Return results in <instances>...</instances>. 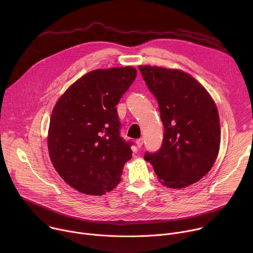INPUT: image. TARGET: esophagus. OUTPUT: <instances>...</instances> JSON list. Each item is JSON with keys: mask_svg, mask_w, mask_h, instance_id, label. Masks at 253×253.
I'll return each instance as SVG.
<instances>
[{"mask_svg": "<svg viewBox=\"0 0 253 253\" xmlns=\"http://www.w3.org/2000/svg\"><path fill=\"white\" fill-rule=\"evenodd\" d=\"M143 142H144V141H143V139H142V138H140V139H137V140H136V145H137V147H138V148H141V147L143 146Z\"/></svg>", "mask_w": 253, "mask_h": 253, "instance_id": "1", "label": "esophagus"}]
</instances>
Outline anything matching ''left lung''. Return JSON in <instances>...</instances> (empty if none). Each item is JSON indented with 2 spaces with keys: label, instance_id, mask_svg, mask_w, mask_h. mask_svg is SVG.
<instances>
[{
  "label": "left lung",
  "instance_id": "left-lung-1",
  "mask_svg": "<svg viewBox=\"0 0 253 253\" xmlns=\"http://www.w3.org/2000/svg\"><path fill=\"white\" fill-rule=\"evenodd\" d=\"M148 89L158 102L163 142L146 152L160 182L169 188L189 186L205 176L219 152L217 108L205 88L182 71L140 66Z\"/></svg>",
  "mask_w": 253,
  "mask_h": 253
}]
</instances>
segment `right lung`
I'll list each match as a JSON object with an SVG mask.
<instances>
[{"instance_id":"1","label":"right lung","mask_w":253,"mask_h":253,"mask_svg":"<svg viewBox=\"0 0 253 253\" xmlns=\"http://www.w3.org/2000/svg\"><path fill=\"white\" fill-rule=\"evenodd\" d=\"M137 76L132 67L89 72L62 95L49 126L51 161L71 187L102 195L121 181L132 142L120 136L116 105Z\"/></svg>"}]
</instances>
